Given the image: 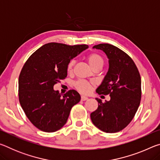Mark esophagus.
<instances>
[{
  "instance_id": "1",
  "label": "esophagus",
  "mask_w": 160,
  "mask_h": 160,
  "mask_svg": "<svg viewBox=\"0 0 160 160\" xmlns=\"http://www.w3.org/2000/svg\"><path fill=\"white\" fill-rule=\"evenodd\" d=\"M88 97H87L85 96H81V100L82 101H85V100H88Z\"/></svg>"
}]
</instances>
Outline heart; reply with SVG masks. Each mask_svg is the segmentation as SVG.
<instances>
[{"label":"heart","mask_w":160,"mask_h":160,"mask_svg":"<svg viewBox=\"0 0 160 160\" xmlns=\"http://www.w3.org/2000/svg\"><path fill=\"white\" fill-rule=\"evenodd\" d=\"M87 60H88L89 64L90 65L92 68H94V66H98V65H102V66H103V64H104V60H103L102 56L95 53L89 54L87 56ZM74 63L75 62L73 60H70L68 62V63L67 64L66 69L68 72H70L72 71V67L74 66ZM92 85L93 83L87 82V81L82 80H78L75 83V88L82 94H88L90 92Z\"/></svg>","instance_id":"1"}]
</instances>
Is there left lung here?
Segmentation results:
<instances>
[{
	"mask_svg": "<svg viewBox=\"0 0 160 160\" xmlns=\"http://www.w3.org/2000/svg\"><path fill=\"white\" fill-rule=\"evenodd\" d=\"M94 48L102 50L109 58V68L97 92L111 97L109 101L98 102L91 113L94 125L106 132L121 131L131 123L141 99V78L132 59L120 48L109 44H99Z\"/></svg>",
	"mask_w": 160,
	"mask_h": 160,
	"instance_id": "8db88e82",
	"label": "left lung"
}]
</instances>
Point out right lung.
Listing matches in <instances>:
<instances>
[{"label": "right lung", "instance_id": "right-lung-1", "mask_svg": "<svg viewBox=\"0 0 160 160\" xmlns=\"http://www.w3.org/2000/svg\"><path fill=\"white\" fill-rule=\"evenodd\" d=\"M86 44L70 46L46 44L29 56L21 70L18 81L19 101L27 117L38 129L47 132L61 129L70 110L80 101L77 91L62 95L53 85L67 77V64Z\"/></svg>", "mask_w": 160, "mask_h": 160}]
</instances>
